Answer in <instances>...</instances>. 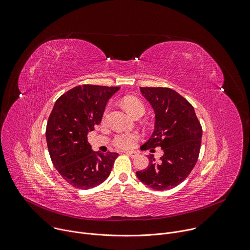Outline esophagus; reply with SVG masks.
<instances>
[{"label": "esophagus", "instance_id": "34e87169", "mask_svg": "<svg viewBox=\"0 0 250 250\" xmlns=\"http://www.w3.org/2000/svg\"><path fill=\"white\" fill-rule=\"evenodd\" d=\"M130 157H132V158H135V157H137L138 155H139V152L138 151H136V150H131V151H127L126 152Z\"/></svg>", "mask_w": 250, "mask_h": 250}]
</instances>
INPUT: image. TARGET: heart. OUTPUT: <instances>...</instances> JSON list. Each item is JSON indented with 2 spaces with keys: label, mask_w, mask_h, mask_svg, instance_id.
Instances as JSON below:
<instances>
[{
  "label": "heart",
  "mask_w": 250,
  "mask_h": 250,
  "mask_svg": "<svg viewBox=\"0 0 250 250\" xmlns=\"http://www.w3.org/2000/svg\"><path fill=\"white\" fill-rule=\"evenodd\" d=\"M122 104L125 109L134 117L139 114L145 113V105L140 99L134 96H126L122 100ZM139 136L136 133L124 132L115 136L113 144L119 148H130L133 147L138 141Z\"/></svg>",
  "instance_id": "obj_1"
}]
</instances>
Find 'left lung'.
I'll return each mask as SVG.
<instances>
[{"instance_id":"1","label":"left lung","mask_w":250,"mask_h":250,"mask_svg":"<svg viewBox=\"0 0 250 250\" xmlns=\"http://www.w3.org/2000/svg\"><path fill=\"white\" fill-rule=\"evenodd\" d=\"M140 90L155 113L154 131L142 147L160 146L164 154L159 162L149 155L148 166L136 174L153 189H171L193 169L200 150L202 128L193 106L176 91L162 87H141Z\"/></svg>"}]
</instances>
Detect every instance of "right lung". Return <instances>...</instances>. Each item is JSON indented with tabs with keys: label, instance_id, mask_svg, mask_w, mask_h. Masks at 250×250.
Segmentation results:
<instances>
[{
	"label": "right lung",
	"instance_id": "1",
	"mask_svg": "<svg viewBox=\"0 0 250 250\" xmlns=\"http://www.w3.org/2000/svg\"><path fill=\"white\" fill-rule=\"evenodd\" d=\"M120 87L82 85L56 102L49 116L46 139L55 168L71 186L89 189L109 176L116 152L92 150L88 133L102 121L108 100Z\"/></svg>",
	"mask_w": 250,
	"mask_h": 250
}]
</instances>
